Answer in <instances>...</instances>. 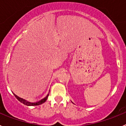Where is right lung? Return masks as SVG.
I'll return each mask as SVG.
<instances>
[{
    "label": "right lung",
    "mask_w": 126,
    "mask_h": 126,
    "mask_svg": "<svg viewBox=\"0 0 126 126\" xmlns=\"http://www.w3.org/2000/svg\"><path fill=\"white\" fill-rule=\"evenodd\" d=\"M14 94V96H15V97L16 98H17L20 102H21V103H23V104L26 105H27V106H34V105H39L42 104V103H43L44 102H46L48 96V94L47 96L45 98L42 99V100H40V102H36V103H31V102H27V101L25 100H24V99L21 98H19V96H17V95H16L15 94Z\"/></svg>",
    "instance_id": "right-lung-1"
}]
</instances>
